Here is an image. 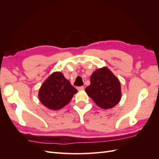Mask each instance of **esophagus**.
I'll list each match as a JSON object with an SVG mask.
<instances>
[{
    "instance_id": "1",
    "label": "esophagus",
    "mask_w": 159,
    "mask_h": 159,
    "mask_svg": "<svg viewBox=\"0 0 159 159\" xmlns=\"http://www.w3.org/2000/svg\"><path fill=\"white\" fill-rule=\"evenodd\" d=\"M77 88H78V89L79 91H81V90H84V86H80V87H78Z\"/></svg>"
}]
</instances>
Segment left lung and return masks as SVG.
<instances>
[{
    "label": "left lung",
    "instance_id": "8db88e82",
    "mask_svg": "<svg viewBox=\"0 0 159 159\" xmlns=\"http://www.w3.org/2000/svg\"><path fill=\"white\" fill-rule=\"evenodd\" d=\"M86 93L98 106L107 109L115 106L121 99V84L106 67L96 70L90 77Z\"/></svg>",
    "mask_w": 159,
    "mask_h": 159
}]
</instances>
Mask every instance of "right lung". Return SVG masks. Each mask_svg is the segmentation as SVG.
<instances>
[{"label": "right lung", "instance_id": "right-lung-1", "mask_svg": "<svg viewBox=\"0 0 159 159\" xmlns=\"http://www.w3.org/2000/svg\"><path fill=\"white\" fill-rule=\"evenodd\" d=\"M78 90L61 72H54L46 79L39 90L41 103L52 110H58L68 104Z\"/></svg>", "mask_w": 159, "mask_h": 159}]
</instances>
